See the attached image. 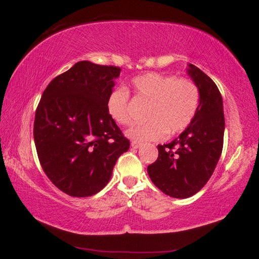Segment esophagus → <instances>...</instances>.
Segmentation results:
<instances>
[{"label":"esophagus","instance_id":"1","mask_svg":"<svg viewBox=\"0 0 259 259\" xmlns=\"http://www.w3.org/2000/svg\"><path fill=\"white\" fill-rule=\"evenodd\" d=\"M140 146H142V143H138V142H131V147H133V148H139Z\"/></svg>","mask_w":259,"mask_h":259}]
</instances>
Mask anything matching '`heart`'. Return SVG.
Segmentation results:
<instances>
[{"instance_id":"b5f03b06","label":"heart","mask_w":259,"mask_h":259,"mask_svg":"<svg viewBox=\"0 0 259 259\" xmlns=\"http://www.w3.org/2000/svg\"><path fill=\"white\" fill-rule=\"evenodd\" d=\"M136 97L149 105L146 117L149 121L135 125L126 131L129 138L138 142H154L185 130L198 109L199 91L189 79L150 72L142 74L131 81ZM107 114L115 123L129 125L133 122L129 93L116 88L106 100Z\"/></svg>"}]
</instances>
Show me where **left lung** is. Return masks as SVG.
<instances>
[{"instance_id": "8db88e82", "label": "left lung", "mask_w": 259, "mask_h": 259, "mask_svg": "<svg viewBox=\"0 0 259 259\" xmlns=\"http://www.w3.org/2000/svg\"><path fill=\"white\" fill-rule=\"evenodd\" d=\"M187 73L199 91L194 119L171 143L158 145V157L147 167L150 180L173 198H188L203 188L218 164L223 148V100L218 86L194 64Z\"/></svg>"}]
</instances>
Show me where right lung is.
<instances>
[{
    "mask_svg": "<svg viewBox=\"0 0 259 259\" xmlns=\"http://www.w3.org/2000/svg\"><path fill=\"white\" fill-rule=\"evenodd\" d=\"M120 68L80 61L55 77L36 110L34 140L40 165L72 197L101 191L130 142L106 111Z\"/></svg>",
    "mask_w": 259,
    "mask_h": 259,
    "instance_id": "add662e5",
    "label": "right lung"
}]
</instances>
